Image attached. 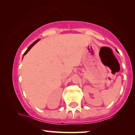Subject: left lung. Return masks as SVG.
<instances>
[{"label":"left lung","instance_id":"8db88e82","mask_svg":"<svg viewBox=\"0 0 135 135\" xmlns=\"http://www.w3.org/2000/svg\"><path fill=\"white\" fill-rule=\"evenodd\" d=\"M116 51H117V50H116Z\"/></svg>","mask_w":135,"mask_h":135}]
</instances>
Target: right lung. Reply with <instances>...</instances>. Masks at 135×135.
<instances>
[{"label": "right lung", "instance_id": "1", "mask_svg": "<svg viewBox=\"0 0 135 135\" xmlns=\"http://www.w3.org/2000/svg\"><path fill=\"white\" fill-rule=\"evenodd\" d=\"M39 40H40V38H38V39H37V41H35V42H33V43H32V44H31L30 46H29V47H28V49H27V51H25V53H24V55H26V54H27V52L29 51V50H30V49H31V48H32V46H34V45H35V43H37V42H38V41H39Z\"/></svg>", "mask_w": 135, "mask_h": 135}]
</instances>
